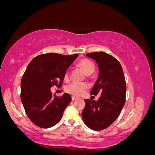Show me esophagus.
Returning <instances> with one entry per match:
<instances>
[{
    "instance_id": "esophagus-1",
    "label": "esophagus",
    "mask_w": 155,
    "mask_h": 155,
    "mask_svg": "<svg viewBox=\"0 0 155 155\" xmlns=\"http://www.w3.org/2000/svg\"><path fill=\"white\" fill-rule=\"evenodd\" d=\"M78 99V97H74V96H72L71 97V100H72L73 101H74V100H77Z\"/></svg>"
}]
</instances>
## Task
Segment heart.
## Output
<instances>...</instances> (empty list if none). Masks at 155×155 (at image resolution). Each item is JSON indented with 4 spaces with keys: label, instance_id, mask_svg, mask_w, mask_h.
<instances>
[{
    "label": "heart",
    "instance_id": "heart-1",
    "mask_svg": "<svg viewBox=\"0 0 155 155\" xmlns=\"http://www.w3.org/2000/svg\"><path fill=\"white\" fill-rule=\"evenodd\" d=\"M78 66L84 71V73L87 75V77L91 78V74L94 73L95 70V64L91 60L87 58L81 59L78 61ZM70 77V72L66 71L64 74V79L68 81ZM87 89V85L85 83H78L71 82L67 85L65 87L66 92L74 96H78L84 93Z\"/></svg>",
    "mask_w": 155,
    "mask_h": 155
}]
</instances>
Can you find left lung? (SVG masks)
Instances as JSON below:
<instances>
[{"label": "left lung", "instance_id": "left-lung-1", "mask_svg": "<svg viewBox=\"0 0 155 155\" xmlns=\"http://www.w3.org/2000/svg\"><path fill=\"white\" fill-rule=\"evenodd\" d=\"M86 55L94 59L99 67V77L91 94L101 95L97 101L85 100L82 117L89 128L100 131L117 119L124 107L125 78L120 63L112 55L102 51L89 53Z\"/></svg>", "mask_w": 155, "mask_h": 155}]
</instances>
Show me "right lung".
Masks as SVG:
<instances>
[{"instance_id": "right-lung-1", "label": "right lung", "mask_w": 155, "mask_h": 155, "mask_svg": "<svg viewBox=\"0 0 155 155\" xmlns=\"http://www.w3.org/2000/svg\"><path fill=\"white\" fill-rule=\"evenodd\" d=\"M78 54L39 55L28 64L21 81V100L28 117L36 126L49 128L61 120L71 97L53 94L51 87L62 86L67 69Z\"/></svg>"}]
</instances>
